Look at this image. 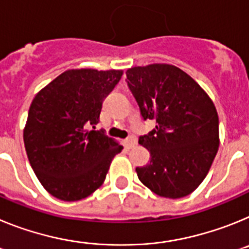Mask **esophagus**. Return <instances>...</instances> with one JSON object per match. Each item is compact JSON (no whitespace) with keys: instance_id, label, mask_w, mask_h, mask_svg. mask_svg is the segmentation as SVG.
Instances as JSON below:
<instances>
[{"instance_id":"1","label":"esophagus","mask_w":249,"mask_h":249,"mask_svg":"<svg viewBox=\"0 0 249 249\" xmlns=\"http://www.w3.org/2000/svg\"><path fill=\"white\" fill-rule=\"evenodd\" d=\"M137 146V141H136V138H133V137H129V138H127L126 140V147L128 149H131V148H133V147H136Z\"/></svg>"}]
</instances>
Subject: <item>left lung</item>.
I'll return each instance as SVG.
<instances>
[{
	"label": "left lung",
	"instance_id": "obj_1",
	"mask_svg": "<svg viewBox=\"0 0 249 249\" xmlns=\"http://www.w3.org/2000/svg\"><path fill=\"white\" fill-rule=\"evenodd\" d=\"M127 83L143 120L156 128L140 137L151 162L140 181L157 196L182 198L203 182L219 147L218 113L207 92L181 68L152 63L128 68Z\"/></svg>",
	"mask_w": 249,
	"mask_h": 249
}]
</instances>
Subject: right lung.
Here are the masks:
<instances>
[{
    "mask_svg": "<svg viewBox=\"0 0 249 249\" xmlns=\"http://www.w3.org/2000/svg\"><path fill=\"white\" fill-rule=\"evenodd\" d=\"M122 70H67L35 96L23 142L35 175L50 195L72 202L89 197L105 182L123 147L97 124L102 102L120 82Z\"/></svg>",
    "mask_w": 249,
    "mask_h": 249,
    "instance_id": "add662e5",
    "label": "right lung"
}]
</instances>
